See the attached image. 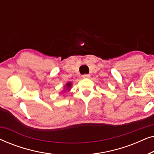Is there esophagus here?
<instances>
[{
  "mask_svg": "<svg viewBox=\"0 0 154 154\" xmlns=\"http://www.w3.org/2000/svg\"><path fill=\"white\" fill-rule=\"evenodd\" d=\"M90 77V74H84L83 75V76H82L83 79H89Z\"/></svg>",
  "mask_w": 154,
  "mask_h": 154,
  "instance_id": "obj_1",
  "label": "esophagus"
}]
</instances>
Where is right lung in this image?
I'll use <instances>...</instances> for the list:
<instances>
[{
  "label": "right lung",
  "mask_w": 154,
  "mask_h": 154,
  "mask_svg": "<svg viewBox=\"0 0 154 154\" xmlns=\"http://www.w3.org/2000/svg\"><path fill=\"white\" fill-rule=\"evenodd\" d=\"M71 86H72V83H71V82L66 83V85H65V87H64V90H62V92H66V90H70ZM61 93H62V92H60V94Z\"/></svg>",
  "instance_id": "obj_1"
}]
</instances>
